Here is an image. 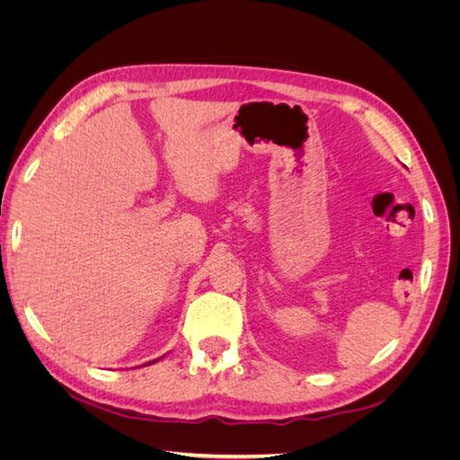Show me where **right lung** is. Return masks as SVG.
Listing matches in <instances>:
<instances>
[{
  "instance_id": "1",
  "label": "right lung",
  "mask_w": 460,
  "mask_h": 460,
  "mask_svg": "<svg viewBox=\"0 0 460 460\" xmlns=\"http://www.w3.org/2000/svg\"><path fill=\"white\" fill-rule=\"evenodd\" d=\"M157 360H159V358H155V360H151V363H157ZM151 363H147V365H151Z\"/></svg>"
}]
</instances>
